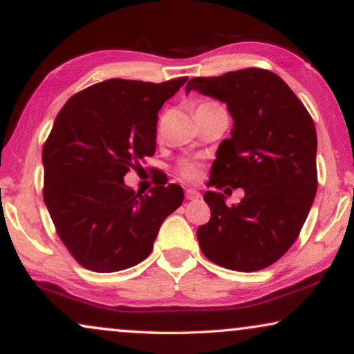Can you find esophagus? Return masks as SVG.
I'll return each instance as SVG.
<instances>
[{
	"label": "esophagus",
	"mask_w": 354,
	"mask_h": 354,
	"mask_svg": "<svg viewBox=\"0 0 354 354\" xmlns=\"http://www.w3.org/2000/svg\"><path fill=\"white\" fill-rule=\"evenodd\" d=\"M186 197H187V201H196V199H199V197H201V192L189 187V189H186Z\"/></svg>",
	"instance_id": "34e87169"
}]
</instances>
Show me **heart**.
I'll return each instance as SVG.
<instances>
[{
	"label": "heart",
	"instance_id": "obj_1",
	"mask_svg": "<svg viewBox=\"0 0 354 354\" xmlns=\"http://www.w3.org/2000/svg\"><path fill=\"white\" fill-rule=\"evenodd\" d=\"M205 103H210V102L201 103L199 106L205 105ZM178 171H180L183 180L196 181L201 174V168H199V165H197L196 162H192V160H181L180 165H178Z\"/></svg>",
	"mask_w": 354,
	"mask_h": 354
}]
</instances>
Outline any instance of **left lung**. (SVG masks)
Returning a JSON list of instances; mask_svg holds the SVG:
<instances>
[{
  "mask_svg": "<svg viewBox=\"0 0 354 354\" xmlns=\"http://www.w3.org/2000/svg\"><path fill=\"white\" fill-rule=\"evenodd\" d=\"M191 91L226 103L234 121L232 138L216 150L210 185L244 191L232 207L221 192H205L212 216L197 230V241L221 267L262 270L293 246L317 192L314 121L283 79L267 69L194 77L186 86Z\"/></svg>",
  "mask_w": 354,
  "mask_h": 354,
  "instance_id": "left-lung-1",
  "label": "left lung"
}]
</instances>
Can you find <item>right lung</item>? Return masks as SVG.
Masks as SVG:
<instances>
[{
  "mask_svg": "<svg viewBox=\"0 0 354 354\" xmlns=\"http://www.w3.org/2000/svg\"><path fill=\"white\" fill-rule=\"evenodd\" d=\"M186 81L108 79L71 97L56 116L41 152L44 201L61 241L88 270L138 266L183 204L181 186L142 194L124 185V174L155 153L160 108Z\"/></svg>",
  "mask_w": 354,
  "mask_h": 354,
  "instance_id": "right-lung-1",
  "label": "right lung"
}]
</instances>
